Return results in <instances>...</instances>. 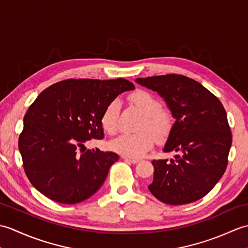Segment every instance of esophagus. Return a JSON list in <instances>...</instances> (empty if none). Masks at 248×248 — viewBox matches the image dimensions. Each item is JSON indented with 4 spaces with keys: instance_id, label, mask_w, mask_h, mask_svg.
Returning <instances> with one entry per match:
<instances>
[{
    "instance_id": "obj_1",
    "label": "esophagus",
    "mask_w": 248,
    "mask_h": 248,
    "mask_svg": "<svg viewBox=\"0 0 248 248\" xmlns=\"http://www.w3.org/2000/svg\"><path fill=\"white\" fill-rule=\"evenodd\" d=\"M124 161H128L131 163H139L140 159H134V157H129V156H123Z\"/></svg>"
}]
</instances>
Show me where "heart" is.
<instances>
[{"mask_svg": "<svg viewBox=\"0 0 248 248\" xmlns=\"http://www.w3.org/2000/svg\"><path fill=\"white\" fill-rule=\"evenodd\" d=\"M129 101L143 114L138 124L139 132L123 134L109 143L110 149L124 156L140 157L154 145V135L157 141H164L173 129L175 118L171 110L161 107L160 100L145 89H138L129 96ZM119 103L112 101L103 110L101 125L109 135L118 130Z\"/></svg>", "mask_w": 248, "mask_h": 248, "instance_id": "obj_1", "label": "heart"}]
</instances>
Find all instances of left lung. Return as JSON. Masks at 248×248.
<instances>
[{"instance_id": "8db88e82", "label": "left lung", "mask_w": 248, "mask_h": 248, "mask_svg": "<svg viewBox=\"0 0 248 248\" xmlns=\"http://www.w3.org/2000/svg\"><path fill=\"white\" fill-rule=\"evenodd\" d=\"M140 85L159 93L176 123L164 151L175 160H154L148 188L167 204H186L205 196L226 170L232 143L227 114L217 97L197 81L181 75L139 78Z\"/></svg>"}]
</instances>
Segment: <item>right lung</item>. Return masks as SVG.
<instances>
[{"mask_svg": "<svg viewBox=\"0 0 248 248\" xmlns=\"http://www.w3.org/2000/svg\"><path fill=\"white\" fill-rule=\"evenodd\" d=\"M134 89L124 78H68L41 92L31 104L19 136V150L30 182L53 202L75 204L101 187L119 155L82 150L104 138L101 116L108 104Z\"/></svg>", "mask_w": 248, "mask_h": 248, "instance_id": "right-lung-1", "label": "right lung"}]
</instances>
